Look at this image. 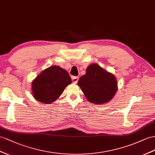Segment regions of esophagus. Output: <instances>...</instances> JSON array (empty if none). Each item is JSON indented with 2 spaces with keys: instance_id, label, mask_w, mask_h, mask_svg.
I'll use <instances>...</instances> for the list:
<instances>
[{
  "instance_id": "esophagus-1",
  "label": "esophagus",
  "mask_w": 155,
  "mask_h": 155,
  "mask_svg": "<svg viewBox=\"0 0 155 155\" xmlns=\"http://www.w3.org/2000/svg\"><path fill=\"white\" fill-rule=\"evenodd\" d=\"M78 81V77H72V81L74 84H77Z\"/></svg>"
}]
</instances>
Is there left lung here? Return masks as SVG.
Here are the masks:
<instances>
[{
  "label": "left lung",
  "mask_w": 155,
  "mask_h": 155,
  "mask_svg": "<svg viewBox=\"0 0 155 155\" xmlns=\"http://www.w3.org/2000/svg\"><path fill=\"white\" fill-rule=\"evenodd\" d=\"M78 84L90 102L102 104L109 101L117 90V82L113 74L97 64L90 65Z\"/></svg>",
  "instance_id": "8db88e82"
}]
</instances>
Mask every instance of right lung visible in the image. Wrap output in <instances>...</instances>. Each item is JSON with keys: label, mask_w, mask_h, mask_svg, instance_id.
Segmentation results:
<instances>
[{"label": "right lung", "mask_w": 155, "mask_h": 155, "mask_svg": "<svg viewBox=\"0 0 155 155\" xmlns=\"http://www.w3.org/2000/svg\"><path fill=\"white\" fill-rule=\"evenodd\" d=\"M71 83V78L67 71L59 66L50 67L33 81V96L43 104H51Z\"/></svg>", "instance_id": "obj_1"}]
</instances>
